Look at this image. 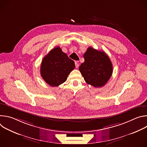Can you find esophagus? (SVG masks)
Masks as SVG:
<instances>
[{
	"label": "esophagus",
	"mask_w": 147,
	"mask_h": 147,
	"mask_svg": "<svg viewBox=\"0 0 147 147\" xmlns=\"http://www.w3.org/2000/svg\"><path fill=\"white\" fill-rule=\"evenodd\" d=\"M75 66L76 68H78L79 66V64H78V61H75Z\"/></svg>",
	"instance_id": "esophagus-1"
}]
</instances>
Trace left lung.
I'll return each instance as SVG.
<instances>
[{"label":"left lung","instance_id":"left-lung-1","mask_svg":"<svg viewBox=\"0 0 147 147\" xmlns=\"http://www.w3.org/2000/svg\"><path fill=\"white\" fill-rule=\"evenodd\" d=\"M84 62L79 70L86 82L95 87H101L110 79L113 66L108 56L103 51L89 47L84 54Z\"/></svg>","mask_w":147,"mask_h":147}]
</instances>
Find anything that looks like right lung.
<instances>
[{"label": "right lung", "mask_w": 147, "mask_h": 147, "mask_svg": "<svg viewBox=\"0 0 147 147\" xmlns=\"http://www.w3.org/2000/svg\"><path fill=\"white\" fill-rule=\"evenodd\" d=\"M74 61L57 47L43 59L40 65V75L52 87H57L65 82L70 72L74 69Z\"/></svg>", "instance_id": "obj_1"}]
</instances>
